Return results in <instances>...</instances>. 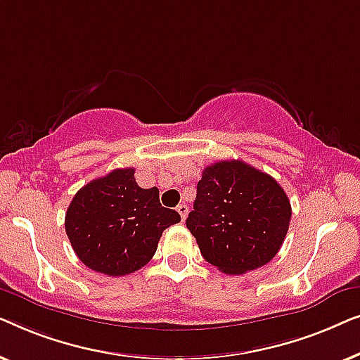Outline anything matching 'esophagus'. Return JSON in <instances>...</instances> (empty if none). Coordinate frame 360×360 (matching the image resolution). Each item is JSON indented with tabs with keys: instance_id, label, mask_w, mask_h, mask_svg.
Masks as SVG:
<instances>
[{
	"instance_id": "obj_1",
	"label": "esophagus",
	"mask_w": 360,
	"mask_h": 360,
	"mask_svg": "<svg viewBox=\"0 0 360 360\" xmlns=\"http://www.w3.org/2000/svg\"><path fill=\"white\" fill-rule=\"evenodd\" d=\"M176 211H179V214L181 216V221H185L186 214H188V206H186L185 203H180L179 206H176Z\"/></svg>"
}]
</instances>
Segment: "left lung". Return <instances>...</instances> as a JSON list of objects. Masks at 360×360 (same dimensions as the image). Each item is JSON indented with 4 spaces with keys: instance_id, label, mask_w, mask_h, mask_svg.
Instances as JSON below:
<instances>
[{
    "instance_id": "1",
    "label": "left lung",
    "mask_w": 360,
    "mask_h": 360,
    "mask_svg": "<svg viewBox=\"0 0 360 360\" xmlns=\"http://www.w3.org/2000/svg\"><path fill=\"white\" fill-rule=\"evenodd\" d=\"M292 206L277 180L243 160L203 170L186 228L206 262L240 275L270 262L287 236Z\"/></svg>"
}]
</instances>
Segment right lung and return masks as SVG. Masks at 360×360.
Wrapping results in <instances>:
<instances>
[{"label": "right lung", "instance_id": "add662e5", "mask_svg": "<svg viewBox=\"0 0 360 360\" xmlns=\"http://www.w3.org/2000/svg\"><path fill=\"white\" fill-rule=\"evenodd\" d=\"M159 188H141L134 169H116L77 191L65 213V233L78 259L95 272L122 277L154 257L162 233L179 223Z\"/></svg>", "mask_w": 360, "mask_h": 360}]
</instances>
